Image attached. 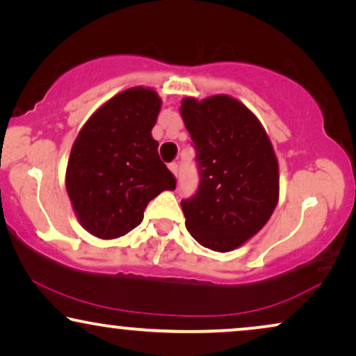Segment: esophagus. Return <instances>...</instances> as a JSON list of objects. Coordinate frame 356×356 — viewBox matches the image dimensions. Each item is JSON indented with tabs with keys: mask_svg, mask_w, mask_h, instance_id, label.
I'll list each match as a JSON object with an SVG mask.
<instances>
[{
	"mask_svg": "<svg viewBox=\"0 0 356 356\" xmlns=\"http://www.w3.org/2000/svg\"><path fill=\"white\" fill-rule=\"evenodd\" d=\"M168 168L172 170V173L175 175V177H178V163H175V162H173V163H170V165H168Z\"/></svg>",
	"mask_w": 356,
	"mask_h": 356,
	"instance_id": "esophagus-1",
	"label": "esophagus"
}]
</instances>
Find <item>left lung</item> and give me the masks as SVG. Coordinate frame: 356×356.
I'll use <instances>...</instances> for the list:
<instances>
[{
	"label": "left lung",
	"instance_id": "1",
	"mask_svg": "<svg viewBox=\"0 0 356 356\" xmlns=\"http://www.w3.org/2000/svg\"><path fill=\"white\" fill-rule=\"evenodd\" d=\"M196 150L199 186L183 199L186 228L199 245L227 252L269 220L279 199V163L264 128L241 102L213 95L181 102Z\"/></svg>",
	"mask_w": 356,
	"mask_h": 356
}]
</instances>
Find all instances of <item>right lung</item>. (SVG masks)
I'll list each match as a JSON object with an SVG mask.
<instances>
[{
    "label": "right lung",
    "mask_w": 356,
    "mask_h": 356,
    "mask_svg": "<svg viewBox=\"0 0 356 356\" xmlns=\"http://www.w3.org/2000/svg\"><path fill=\"white\" fill-rule=\"evenodd\" d=\"M152 89L134 87L100 106L71 149L66 189L82 227L118 238L143 222L147 204L177 178L159 157L152 131L160 111Z\"/></svg>",
    "instance_id": "obj_1"
}]
</instances>
